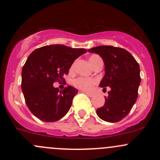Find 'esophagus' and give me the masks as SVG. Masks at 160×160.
<instances>
[{"label":"esophagus","instance_id":"esophagus-1","mask_svg":"<svg viewBox=\"0 0 160 160\" xmlns=\"http://www.w3.org/2000/svg\"><path fill=\"white\" fill-rule=\"evenodd\" d=\"M83 93H85V94H87L88 96L89 97H93L94 96V93H90V92H83Z\"/></svg>","mask_w":160,"mask_h":160}]
</instances>
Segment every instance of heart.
Returning <instances> with one entry per match:
<instances>
[{
    "mask_svg": "<svg viewBox=\"0 0 160 160\" xmlns=\"http://www.w3.org/2000/svg\"><path fill=\"white\" fill-rule=\"evenodd\" d=\"M100 58L98 55H92L89 58V62L90 65L93 66L95 61ZM96 81L92 78H88V77H78L73 80V84L78 89L81 90H90L93 85L95 84Z\"/></svg>",
    "mask_w": 160,
    "mask_h": 160,
    "instance_id": "1",
    "label": "heart"
}]
</instances>
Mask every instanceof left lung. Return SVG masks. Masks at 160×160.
Returning <instances> with one entry per match:
<instances>
[{
    "instance_id": "left-lung-1",
    "label": "left lung",
    "mask_w": 160,
    "mask_h": 160,
    "mask_svg": "<svg viewBox=\"0 0 160 160\" xmlns=\"http://www.w3.org/2000/svg\"><path fill=\"white\" fill-rule=\"evenodd\" d=\"M88 51L102 58L105 74L99 86L111 88L103 107L97 109V114L105 122H119L129 113L136 101L141 82L139 65L132 55L122 48L100 46Z\"/></svg>"
}]
</instances>
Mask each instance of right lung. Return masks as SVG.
I'll list each match as a JSON object with an SVG mask.
<instances>
[{"label": "right lung", "mask_w": 160, "mask_h": 160, "mask_svg": "<svg viewBox=\"0 0 160 160\" xmlns=\"http://www.w3.org/2000/svg\"><path fill=\"white\" fill-rule=\"evenodd\" d=\"M87 52L63 45H50L34 50L22 71V89L31 112L46 122L59 120L70 110L78 90L68 86L59 90L56 81L63 80L76 59Z\"/></svg>", "instance_id": "add662e5"}]
</instances>
